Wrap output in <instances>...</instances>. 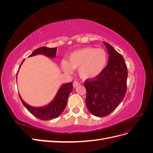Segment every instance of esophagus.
Segmentation results:
<instances>
[{"instance_id": "1", "label": "esophagus", "mask_w": 153, "mask_h": 153, "mask_svg": "<svg viewBox=\"0 0 153 153\" xmlns=\"http://www.w3.org/2000/svg\"><path fill=\"white\" fill-rule=\"evenodd\" d=\"M80 84V83L79 82H78V81H75L73 82V87H76V86H78V85H79Z\"/></svg>"}]
</instances>
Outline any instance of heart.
Here are the masks:
<instances>
[{"label": "heart", "mask_w": 153, "mask_h": 153, "mask_svg": "<svg viewBox=\"0 0 153 153\" xmlns=\"http://www.w3.org/2000/svg\"><path fill=\"white\" fill-rule=\"evenodd\" d=\"M107 61V54L104 50L85 47L71 53L68 62L62 61L61 66L68 73H72L73 69H78L80 76L88 79L100 75L106 67Z\"/></svg>", "instance_id": "1"}]
</instances>
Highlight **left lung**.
I'll return each instance as SVG.
<instances>
[{"label": "left lung", "mask_w": 153, "mask_h": 153, "mask_svg": "<svg viewBox=\"0 0 153 153\" xmlns=\"http://www.w3.org/2000/svg\"><path fill=\"white\" fill-rule=\"evenodd\" d=\"M109 54L103 71L84 82L87 91L85 104L97 117H105L117 107L126 93L128 68L122 55L104 41Z\"/></svg>", "instance_id": "obj_1"}]
</instances>
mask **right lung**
Returning <instances> with one entry per match:
<instances>
[{"label": "right lung", "instance_id": "add662e5", "mask_svg": "<svg viewBox=\"0 0 153 153\" xmlns=\"http://www.w3.org/2000/svg\"><path fill=\"white\" fill-rule=\"evenodd\" d=\"M57 48H48L41 47L36 49L29 56L32 57L38 54H43L46 56L54 58L56 56ZM23 61L21 63L24 62ZM20 65V67L21 66ZM18 73V72H17ZM17 75V73H16ZM73 90V84L71 82L64 84L60 88L54 100L47 106L44 107H33L25 103L19 94L22 102L25 108L35 117L41 120H50L59 117L64 111L67 105L68 96Z\"/></svg>", "mask_w": 153, "mask_h": 153}]
</instances>
